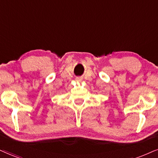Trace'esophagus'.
Segmentation results:
<instances>
[{
    "label": "esophagus",
    "mask_w": 158,
    "mask_h": 158,
    "mask_svg": "<svg viewBox=\"0 0 158 158\" xmlns=\"http://www.w3.org/2000/svg\"><path fill=\"white\" fill-rule=\"evenodd\" d=\"M77 81H80V79H79V78H77Z\"/></svg>",
    "instance_id": "esophagus-1"
}]
</instances>
